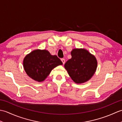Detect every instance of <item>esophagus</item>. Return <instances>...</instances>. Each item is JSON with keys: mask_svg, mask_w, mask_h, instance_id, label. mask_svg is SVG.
I'll use <instances>...</instances> for the list:
<instances>
[{"mask_svg": "<svg viewBox=\"0 0 122 122\" xmlns=\"http://www.w3.org/2000/svg\"><path fill=\"white\" fill-rule=\"evenodd\" d=\"M61 61L62 62L63 64H64V63H65V59H61Z\"/></svg>", "mask_w": 122, "mask_h": 122, "instance_id": "34e87169", "label": "esophagus"}]
</instances>
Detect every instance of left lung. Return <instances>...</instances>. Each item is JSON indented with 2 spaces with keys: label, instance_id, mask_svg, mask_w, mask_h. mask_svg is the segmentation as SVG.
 <instances>
[{
  "label": "left lung",
  "instance_id": "8db88e82",
  "mask_svg": "<svg viewBox=\"0 0 122 122\" xmlns=\"http://www.w3.org/2000/svg\"><path fill=\"white\" fill-rule=\"evenodd\" d=\"M71 59L64 64V68L76 83H83L91 78L97 68L94 56L84 49H74L71 52Z\"/></svg>",
  "mask_w": 122,
  "mask_h": 122
}]
</instances>
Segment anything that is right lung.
<instances>
[{"label": "right lung", "instance_id": "1", "mask_svg": "<svg viewBox=\"0 0 122 122\" xmlns=\"http://www.w3.org/2000/svg\"><path fill=\"white\" fill-rule=\"evenodd\" d=\"M62 62L56 56H52L46 50H33L25 57L23 66L27 74L39 82H42L52 70Z\"/></svg>", "mask_w": 122, "mask_h": 122}]
</instances>
